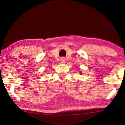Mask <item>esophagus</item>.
Listing matches in <instances>:
<instances>
[{"label": "esophagus", "instance_id": "1", "mask_svg": "<svg viewBox=\"0 0 125 125\" xmlns=\"http://www.w3.org/2000/svg\"><path fill=\"white\" fill-rule=\"evenodd\" d=\"M60 61L61 63H64L65 62V59L64 57H62L60 59Z\"/></svg>", "mask_w": 125, "mask_h": 125}]
</instances>
